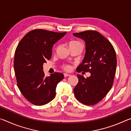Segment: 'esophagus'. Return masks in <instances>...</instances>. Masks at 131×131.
Listing matches in <instances>:
<instances>
[{
	"label": "esophagus",
	"instance_id": "34e87169",
	"mask_svg": "<svg viewBox=\"0 0 131 131\" xmlns=\"http://www.w3.org/2000/svg\"><path fill=\"white\" fill-rule=\"evenodd\" d=\"M70 74H67V73H64V76H65V77H68V76H70Z\"/></svg>",
	"mask_w": 131,
	"mask_h": 131
}]
</instances>
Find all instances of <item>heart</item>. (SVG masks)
<instances>
[{
	"label": "heart",
	"instance_id": "obj_1",
	"mask_svg": "<svg viewBox=\"0 0 131 131\" xmlns=\"http://www.w3.org/2000/svg\"><path fill=\"white\" fill-rule=\"evenodd\" d=\"M73 45H81V43L79 41H72L69 43V46H73ZM63 68L65 70L69 71L72 69V66L70 65H67V64H65V65H63Z\"/></svg>",
	"mask_w": 131,
	"mask_h": 131
}]
</instances>
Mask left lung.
<instances>
[{"instance_id":"8db88e82","label":"left lung","mask_w":131,"mask_h":131,"mask_svg":"<svg viewBox=\"0 0 131 131\" xmlns=\"http://www.w3.org/2000/svg\"><path fill=\"white\" fill-rule=\"evenodd\" d=\"M73 36L85 42V54L77 72H90L89 77L77 74L79 83L74 88L75 97L85 105H94L104 98L112 87L117 58L110 42L95 30L75 33Z\"/></svg>"}]
</instances>
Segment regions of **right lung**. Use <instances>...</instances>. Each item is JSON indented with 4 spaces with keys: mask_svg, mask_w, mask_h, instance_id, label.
Wrapping results in <instances>:
<instances>
[{
    "mask_svg": "<svg viewBox=\"0 0 131 131\" xmlns=\"http://www.w3.org/2000/svg\"><path fill=\"white\" fill-rule=\"evenodd\" d=\"M66 34L34 29L18 44L14 61L17 85L23 96L35 105L51 101L58 83L64 78L62 73L57 72L46 77L43 65L51 57L53 45Z\"/></svg>",
    "mask_w": 131,
    "mask_h": 131,
    "instance_id": "obj_1",
    "label": "right lung"
}]
</instances>
